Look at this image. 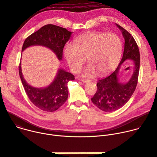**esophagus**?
Listing matches in <instances>:
<instances>
[{"label":"esophagus","mask_w":157,"mask_h":157,"mask_svg":"<svg viewBox=\"0 0 157 157\" xmlns=\"http://www.w3.org/2000/svg\"><path fill=\"white\" fill-rule=\"evenodd\" d=\"M80 80L83 82V83H87V82H90V80H88V79H83V78H80Z\"/></svg>","instance_id":"obj_1"}]
</instances>
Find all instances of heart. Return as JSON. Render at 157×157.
<instances>
[{
  "label": "heart",
  "instance_id": "heart-1",
  "mask_svg": "<svg viewBox=\"0 0 157 157\" xmlns=\"http://www.w3.org/2000/svg\"><path fill=\"white\" fill-rule=\"evenodd\" d=\"M122 52V42L113 33L90 32L83 34L75 40V45L68 44L64 55L70 69L78 71L87 57L89 65L83 72L87 77L95 72L101 75L112 71L117 67Z\"/></svg>",
  "mask_w": 157,
  "mask_h": 157
}]
</instances>
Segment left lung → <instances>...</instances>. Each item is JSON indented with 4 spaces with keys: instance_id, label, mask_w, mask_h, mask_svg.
<instances>
[{
    "instance_id": "8db88e82",
    "label": "left lung",
    "mask_w": 157,
    "mask_h": 157,
    "mask_svg": "<svg viewBox=\"0 0 157 157\" xmlns=\"http://www.w3.org/2000/svg\"><path fill=\"white\" fill-rule=\"evenodd\" d=\"M115 25L121 31L125 40L123 55L113 73L99 80L98 90L91 99L93 104L104 112L118 110L127 103L136 89L140 71V55L137 43L129 32L117 24ZM126 60L134 62V70L130 80L126 84H122L118 82L117 75L120 65Z\"/></svg>"
}]
</instances>
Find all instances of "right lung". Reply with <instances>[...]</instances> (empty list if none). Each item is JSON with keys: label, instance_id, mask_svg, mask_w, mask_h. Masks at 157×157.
I'll return each mask as SVG.
<instances>
[{"label": "right lung", "instance_id": "right-lung-1", "mask_svg": "<svg viewBox=\"0 0 157 157\" xmlns=\"http://www.w3.org/2000/svg\"><path fill=\"white\" fill-rule=\"evenodd\" d=\"M71 33L67 29L58 26L45 25L25 40L22 52L31 46L41 45L51 49L61 60L64 46L70 39ZM21 65L20 62L19 74L24 89L28 98L36 107L46 112H53L66 102L68 95L67 84L69 81L75 79L73 74L59 68L56 78L49 86L38 89L27 83L22 76Z\"/></svg>", "mask_w": 157, "mask_h": 157}]
</instances>
